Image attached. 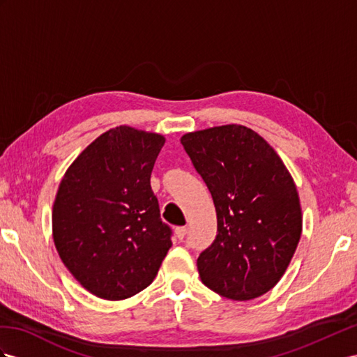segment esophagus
Returning <instances> with one entry per match:
<instances>
[{
  "instance_id": "34e87169",
  "label": "esophagus",
  "mask_w": 357,
  "mask_h": 357,
  "mask_svg": "<svg viewBox=\"0 0 357 357\" xmlns=\"http://www.w3.org/2000/svg\"><path fill=\"white\" fill-rule=\"evenodd\" d=\"M175 232H176L178 240H184L185 235H187V226H179V227H176Z\"/></svg>"
}]
</instances>
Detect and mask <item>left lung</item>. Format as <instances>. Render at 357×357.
Segmentation results:
<instances>
[{"label":"left lung","instance_id":"obj_1","mask_svg":"<svg viewBox=\"0 0 357 357\" xmlns=\"http://www.w3.org/2000/svg\"><path fill=\"white\" fill-rule=\"evenodd\" d=\"M182 146L213 196L217 235L197 258L205 285L244 301L283 276L301 235V208L285 164L243 125L182 135Z\"/></svg>","mask_w":357,"mask_h":357}]
</instances>
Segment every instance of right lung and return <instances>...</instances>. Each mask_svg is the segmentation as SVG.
<instances>
[{
	"label": "right lung",
	"instance_id": "1",
	"mask_svg": "<svg viewBox=\"0 0 357 357\" xmlns=\"http://www.w3.org/2000/svg\"><path fill=\"white\" fill-rule=\"evenodd\" d=\"M164 137L130 126L99 135L63 176L52 234L63 264L91 294L123 300L149 287L172 248L151 173Z\"/></svg>",
	"mask_w": 357,
	"mask_h": 357
}]
</instances>
